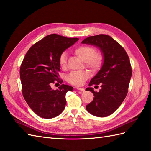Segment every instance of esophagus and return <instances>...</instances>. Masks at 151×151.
Masks as SVG:
<instances>
[{
  "label": "esophagus",
  "mask_w": 151,
  "mask_h": 151,
  "mask_svg": "<svg viewBox=\"0 0 151 151\" xmlns=\"http://www.w3.org/2000/svg\"><path fill=\"white\" fill-rule=\"evenodd\" d=\"M76 89H78V90H80V91H85V89L83 88H76Z\"/></svg>",
  "instance_id": "34e87169"
}]
</instances>
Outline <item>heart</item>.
I'll list each match as a JSON object with an SVG mask.
<instances>
[{"instance_id":"b5f03b06","label":"heart","mask_w":151,"mask_h":151,"mask_svg":"<svg viewBox=\"0 0 151 151\" xmlns=\"http://www.w3.org/2000/svg\"><path fill=\"white\" fill-rule=\"evenodd\" d=\"M76 55L78 56L82 61L86 63L89 69L93 71L100 68L102 64V57L96 54V50L93 47L88 45H82L76 48L75 50ZM67 54L64 52L61 53L59 57V63L61 67H64L66 65ZM89 76V73L87 70L82 71H74L70 73L67 76V81L69 84L74 86H82L86 80Z\"/></svg>"}]
</instances>
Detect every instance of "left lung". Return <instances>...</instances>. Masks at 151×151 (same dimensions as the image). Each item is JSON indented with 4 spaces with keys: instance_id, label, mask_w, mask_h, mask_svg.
I'll return each instance as SVG.
<instances>
[{
    "instance_id": "1",
    "label": "left lung",
    "mask_w": 151,
    "mask_h": 151,
    "mask_svg": "<svg viewBox=\"0 0 151 151\" xmlns=\"http://www.w3.org/2000/svg\"><path fill=\"white\" fill-rule=\"evenodd\" d=\"M82 43L97 47L103 57L101 69L89 84V86L100 84L101 89L99 92L91 87L86 89L94 95L93 100L86 108L95 116H108L120 106L127 95L132 76L129 56L123 47L108 35L88 37Z\"/></svg>"
}]
</instances>
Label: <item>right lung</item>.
Wrapping results in <instances>:
<instances>
[{
    "mask_svg": "<svg viewBox=\"0 0 151 151\" xmlns=\"http://www.w3.org/2000/svg\"><path fill=\"white\" fill-rule=\"evenodd\" d=\"M78 40L50 34L32 46L25 55L20 68L22 95L30 108L41 117H55L65 108V94L73 88L62 84L54 90L50 85L58 78L61 53Z\"/></svg>",
    "mask_w": 151,
    "mask_h": 151,
    "instance_id": "1",
    "label": "right lung"
}]
</instances>
